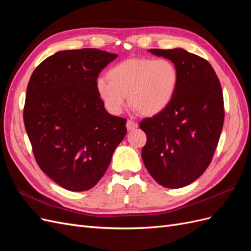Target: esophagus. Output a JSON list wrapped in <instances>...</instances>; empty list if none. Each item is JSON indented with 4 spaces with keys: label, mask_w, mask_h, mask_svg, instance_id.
Instances as JSON below:
<instances>
[{
    "label": "esophagus",
    "mask_w": 251,
    "mask_h": 251,
    "mask_svg": "<svg viewBox=\"0 0 251 251\" xmlns=\"http://www.w3.org/2000/svg\"><path fill=\"white\" fill-rule=\"evenodd\" d=\"M137 126H138V125H137V123H135V121L130 120V119H128V120L126 121V128H127V131L134 130V128H136Z\"/></svg>",
    "instance_id": "34e87169"
}]
</instances>
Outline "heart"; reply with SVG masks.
Here are the masks:
<instances>
[{
	"instance_id": "1",
	"label": "heart",
	"mask_w": 251,
	"mask_h": 251,
	"mask_svg": "<svg viewBox=\"0 0 251 251\" xmlns=\"http://www.w3.org/2000/svg\"><path fill=\"white\" fill-rule=\"evenodd\" d=\"M96 80V93L113 115L123 113L127 96L135 111L156 116L171 104L178 88L177 67L166 58H131L110 68Z\"/></svg>"
}]
</instances>
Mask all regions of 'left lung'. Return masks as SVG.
<instances>
[{"instance_id": "left-lung-1", "label": "left lung", "mask_w": 251, "mask_h": 251, "mask_svg": "<svg viewBox=\"0 0 251 251\" xmlns=\"http://www.w3.org/2000/svg\"><path fill=\"white\" fill-rule=\"evenodd\" d=\"M149 52L170 59L179 82L169 107L139 125L148 137L142 160L157 183L183 187L207 169L218 146L224 121L222 88L210 64L198 55L182 48Z\"/></svg>"}]
</instances>
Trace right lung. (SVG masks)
<instances>
[{
	"instance_id": "add662e5",
	"label": "right lung",
	"mask_w": 251,
	"mask_h": 251,
	"mask_svg": "<svg viewBox=\"0 0 251 251\" xmlns=\"http://www.w3.org/2000/svg\"><path fill=\"white\" fill-rule=\"evenodd\" d=\"M117 54L85 48L58 51L28 82L24 124L41 170L71 192L92 188L126 134L96 93V80Z\"/></svg>"
}]
</instances>
